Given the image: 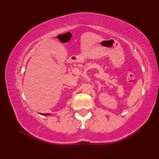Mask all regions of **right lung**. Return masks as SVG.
<instances>
[{
	"instance_id": "add662e5",
	"label": "right lung",
	"mask_w": 159,
	"mask_h": 159,
	"mask_svg": "<svg viewBox=\"0 0 159 159\" xmlns=\"http://www.w3.org/2000/svg\"><path fill=\"white\" fill-rule=\"evenodd\" d=\"M42 116H48V115H50L49 113H45V114H42Z\"/></svg>"
}]
</instances>
